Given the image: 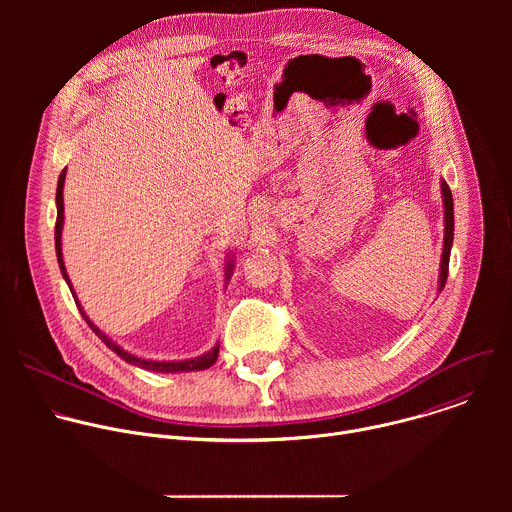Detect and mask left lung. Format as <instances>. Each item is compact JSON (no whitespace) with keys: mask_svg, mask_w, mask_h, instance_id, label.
I'll return each mask as SVG.
<instances>
[{"mask_svg":"<svg viewBox=\"0 0 512 512\" xmlns=\"http://www.w3.org/2000/svg\"><path fill=\"white\" fill-rule=\"evenodd\" d=\"M442 196H444V223H446V237H444V253H442V269H440V291L446 285L448 279V267H450V251H452V243H454V198H452V190L446 184V180L442 182Z\"/></svg>","mask_w":512,"mask_h":512,"instance_id":"1","label":"left lung"}]
</instances>
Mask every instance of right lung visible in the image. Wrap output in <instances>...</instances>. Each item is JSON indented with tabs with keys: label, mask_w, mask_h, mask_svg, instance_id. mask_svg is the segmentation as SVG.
Masks as SVG:
<instances>
[{
	"label": "right lung",
	"mask_w": 512,
	"mask_h": 512,
	"mask_svg": "<svg viewBox=\"0 0 512 512\" xmlns=\"http://www.w3.org/2000/svg\"><path fill=\"white\" fill-rule=\"evenodd\" d=\"M64 176H66V170H62L60 172V176H58V188H56V227H54V245H56V257H58V265H60V271H62V277L66 279V283H68V287H70V291H72V285H70V279H68V275H66V269H64V261H62V243H60V237H62V223H64V200H62V188H64ZM231 273H233V261H229V265H227V279L231 277ZM72 298H75V302H77V308H79V312H81V316L85 318V322L91 326V330L117 354V356H121L125 362H131V364H135V367H141V369H145V371H156V373H188V371H204V369H208V367H212V364L216 362V358H218V344L212 348V350H208L206 354H202V356H196V358H190V360H168V362H164V360H145V358H137V356H133V354H129V352H125L123 348H119L115 342H111L109 340V336H105L89 318H87V314L83 312V308H81V304H79V300H77V296H75V291H72Z\"/></svg>",
	"instance_id": "1"
}]
</instances>
